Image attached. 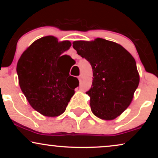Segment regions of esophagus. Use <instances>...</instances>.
Wrapping results in <instances>:
<instances>
[{"mask_svg": "<svg viewBox=\"0 0 158 158\" xmlns=\"http://www.w3.org/2000/svg\"><path fill=\"white\" fill-rule=\"evenodd\" d=\"M82 77H82V75H79V76H78V80H79L80 82L82 81Z\"/></svg>", "mask_w": 158, "mask_h": 158, "instance_id": "34e87169", "label": "esophagus"}]
</instances>
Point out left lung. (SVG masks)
Segmentation results:
<instances>
[{"instance_id":"1","label":"left lung","mask_w":158,"mask_h":158,"mask_svg":"<svg viewBox=\"0 0 158 158\" xmlns=\"http://www.w3.org/2000/svg\"><path fill=\"white\" fill-rule=\"evenodd\" d=\"M73 44L92 67V86L86 92L92 112L101 119H114L130 105L139 85L135 60L120 44L101 38Z\"/></svg>"}]
</instances>
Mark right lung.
Returning <instances> with one entry per match:
<instances>
[{
	"label": "right lung",
	"mask_w": 158,
	"mask_h": 158,
	"mask_svg": "<svg viewBox=\"0 0 158 158\" xmlns=\"http://www.w3.org/2000/svg\"><path fill=\"white\" fill-rule=\"evenodd\" d=\"M70 47V41L44 36L32 43L18 61L21 89L31 106L43 116L55 117L63 113L79 85L77 77L67 74L60 63L62 56L70 58L60 57Z\"/></svg>",
	"instance_id": "right-lung-1"
}]
</instances>
